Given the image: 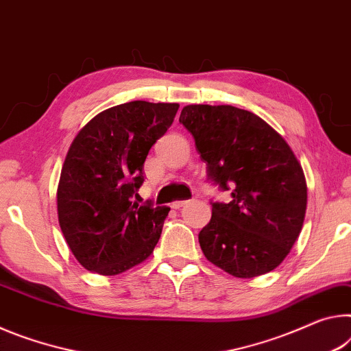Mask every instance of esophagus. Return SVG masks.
Listing matches in <instances>:
<instances>
[{
    "instance_id": "1",
    "label": "esophagus",
    "mask_w": 351,
    "mask_h": 351,
    "mask_svg": "<svg viewBox=\"0 0 351 351\" xmlns=\"http://www.w3.org/2000/svg\"><path fill=\"white\" fill-rule=\"evenodd\" d=\"M186 204V200H174V202L171 204V208H174V210H179L180 206H183Z\"/></svg>"
}]
</instances>
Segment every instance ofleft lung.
<instances>
[{"label": "left lung", "mask_w": 351, "mask_h": 351, "mask_svg": "<svg viewBox=\"0 0 351 351\" xmlns=\"http://www.w3.org/2000/svg\"><path fill=\"white\" fill-rule=\"evenodd\" d=\"M193 135L206 177L228 204L211 200L200 230L206 260L238 278L280 266L302 232L306 180L283 136L252 112L232 106H186L179 118Z\"/></svg>", "instance_id": "obj_1"}]
</instances>
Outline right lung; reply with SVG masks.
Here are the masks:
<instances>
[{"label": "right lung", "instance_id": "1", "mask_svg": "<svg viewBox=\"0 0 351 351\" xmlns=\"http://www.w3.org/2000/svg\"><path fill=\"white\" fill-rule=\"evenodd\" d=\"M179 104L132 101L107 108L74 138L62 166L57 215L73 255L90 272L118 275L152 254L168 206L132 202L151 147Z\"/></svg>", "mask_w": 351, "mask_h": 351}]
</instances>
